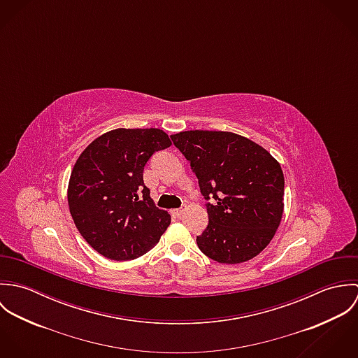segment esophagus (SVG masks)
<instances>
[{"mask_svg":"<svg viewBox=\"0 0 358 358\" xmlns=\"http://www.w3.org/2000/svg\"><path fill=\"white\" fill-rule=\"evenodd\" d=\"M183 212H185V210H183L182 208H179V209H173V215H176V216H180Z\"/></svg>","mask_w":358,"mask_h":358,"instance_id":"1","label":"esophagus"}]
</instances>
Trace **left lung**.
Returning a JSON list of instances; mask_svg holds the SVG:
<instances>
[{
    "label": "left lung",
    "mask_w": 358,
    "mask_h": 358,
    "mask_svg": "<svg viewBox=\"0 0 358 358\" xmlns=\"http://www.w3.org/2000/svg\"><path fill=\"white\" fill-rule=\"evenodd\" d=\"M190 162L206 204L209 223L197 237L204 255L227 264L259 255L274 237L284 210V173L255 142L223 131L171 135Z\"/></svg>",
    "instance_id": "obj_1"
}]
</instances>
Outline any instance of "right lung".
Listing matches in <instances>:
<instances>
[{"label": "right lung", "mask_w": 358, "mask_h": 358, "mask_svg": "<svg viewBox=\"0 0 358 358\" xmlns=\"http://www.w3.org/2000/svg\"><path fill=\"white\" fill-rule=\"evenodd\" d=\"M171 146L157 128H118L96 138L78 157L70 175L67 201L84 240L111 260L149 252L171 223L143 182L150 157Z\"/></svg>", "instance_id": "add662e5"}]
</instances>
